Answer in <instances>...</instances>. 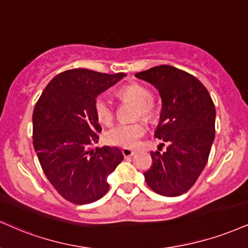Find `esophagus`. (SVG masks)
I'll return each instance as SVG.
<instances>
[{
  "instance_id": "1",
  "label": "esophagus",
  "mask_w": 248,
  "mask_h": 248,
  "mask_svg": "<svg viewBox=\"0 0 248 248\" xmlns=\"http://www.w3.org/2000/svg\"><path fill=\"white\" fill-rule=\"evenodd\" d=\"M122 154H124V158H129L135 155V153H134L133 150H130V149H124V150H122Z\"/></svg>"
}]
</instances>
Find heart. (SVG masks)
Returning <instances> with one entry per match:
<instances>
[{"mask_svg": "<svg viewBox=\"0 0 248 248\" xmlns=\"http://www.w3.org/2000/svg\"><path fill=\"white\" fill-rule=\"evenodd\" d=\"M120 93L127 99L134 101L140 106V112L144 118H151L154 109L151 101L153 94L149 89L140 84H130L121 89ZM94 111L98 120L103 124H111L114 118V111L111 100L105 94H101L95 99ZM145 124L143 122H134V124H118L106 132V141L109 144L119 145L124 148H135L139 144L140 139L144 135Z\"/></svg>", "mask_w": 248, "mask_h": 248, "instance_id": "obj_1", "label": "heart"}]
</instances>
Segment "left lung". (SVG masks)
Instances as JSON below:
<instances>
[{
  "label": "left lung",
  "mask_w": 248,
  "mask_h": 248,
  "mask_svg": "<svg viewBox=\"0 0 248 248\" xmlns=\"http://www.w3.org/2000/svg\"><path fill=\"white\" fill-rule=\"evenodd\" d=\"M135 76L159 92L162 111L155 136L168 145L164 153H151L154 164L144 172L145 181L159 195H181L208 162L215 140L213 99L196 77L172 65H157Z\"/></svg>",
  "instance_id": "obj_1"
}]
</instances>
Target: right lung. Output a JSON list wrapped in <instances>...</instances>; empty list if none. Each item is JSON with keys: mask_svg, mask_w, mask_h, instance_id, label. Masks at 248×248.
<instances>
[{"mask_svg": "<svg viewBox=\"0 0 248 248\" xmlns=\"http://www.w3.org/2000/svg\"><path fill=\"white\" fill-rule=\"evenodd\" d=\"M126 76L71 69L45 88L32 115L33 147L49 183L75 204L103 198L107 177L124 159L118 148L91 149L101 132L94 111L97 97Z\"/></svg>", "mask_w": 248, "mask_h": 248, "instance_id": "right-lung-1", "label": "right lung"}]
</instances>
